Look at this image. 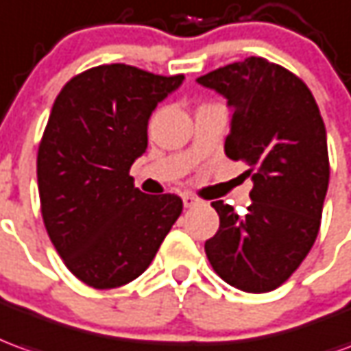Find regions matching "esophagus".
<instances>
[{
	"mask_svg": "<svg viewBox=\"0 0 351 351\" xmlns=\"http://www.w3.org/2000/svg\"><path fill=\"white\" fill-rule=\"evenodd\" d=\"M182 203L184 207H193V205L199 203V199H197L195 195H192V193H182Z\"/></svg>",
	"mask_w": 351,
	"mask_h": 351,
	"instance_id": "34e87169",
	"label": "esophagus"
}]
</instances>
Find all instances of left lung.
Returning a JSON list of instances; mask_svg holds the SVG:
<instances>
[{"label":"left lung","mask_w":351,"mask_h":351,"mask_svg":"<svg viewBox=\"0 0 351 351\" xmlns=\"http://www.w3.org/2000/svg\"><path fill=\"white\" fill-rule=\"evenodd\" d=\"M232 110L224 152L252 175L245 215L215 201L218 232L205 241L210 266L232 287L268 293L291 278L317 237L329 188L327 133L310 89L261 56L197 77Z\"/></svg>","instance_id":"1"}]
</instances>
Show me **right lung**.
Segmentation results:
<instances>
[{"label":"right lung","mask_w":351,"mask_h":351,"mask_svg":"<svg viewBox=\"0 0 351 351\" xmlns=\"http://www.w3.org/2000/svg\"><path fill=\"white\" fill-rule=\"evenodd\" d=\"M182 82L102 64L56 97L38 152L41 215L56 252L89 287L138 278L182 213L178 195H146L129 176L148 148L152 112Z\"/></svg>","instance_id":"1"}]
</instances>
